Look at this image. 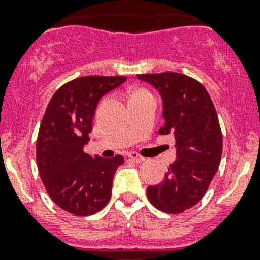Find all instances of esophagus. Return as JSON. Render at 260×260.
Wrapping results in <instances>:
<instances>
[{
    "label": "esophagus",
    "mask_w": 260,
    "mask_h": 260,
    "mask_svg": "<svg viewBox=\"0 0 260 260\" xmlns=\"http://www.w3.org/2000/svg\"><path fill=\"white\" fill-rule=\"evenodd\" d=\"M128 157H129L131 159H133V161H135L136 164H141V162H145L146 161L145 157L140 156V154H138L137 152H129V153H128Z\"/></svg>",
    "instance_id": "34e87169"
}]
</instances>
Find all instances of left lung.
Here are the masks:
<instances>
[{
  "mask_svg": "<svg viewBox=\"0 0 260 260\" xmlns=\"http://www.w3.org/2000/svg\"><path fill=\"white\" fill-rule=\"evenodd\" d=\"M161 94L165 125L161 135L176 140V161L165 180L147 187L152 205L167 214L195 206L208 191L222 153V135L208 90L198 80L180 73L140 74Z\"/></svg>",
  "mask_w": 260,
  "mask_h": 260,
  "instance_id": "1",
  "label": "left lung"
}]
</instances>
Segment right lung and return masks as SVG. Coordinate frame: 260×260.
I'll return each mask as SVG.
<instances>
[{
  "label": "right lung",
  "mask_w": 260,
  "mask_h": 260,
  "mask_svg": "<svg viewBox=\"0 0 260 260\" xmlns=\"http://www.w3.org/2000/svg\"><path fill=\"white\" fill-rule=\"evenodd\" d=\"M127 77H81L60 86L41 120L36 142L39 174L51 200L62 210L88 216L104 208L124 158L91 157L84 152L96 106Z\"/></svg>",
  "instance_id": "1"
}]
</instances>
